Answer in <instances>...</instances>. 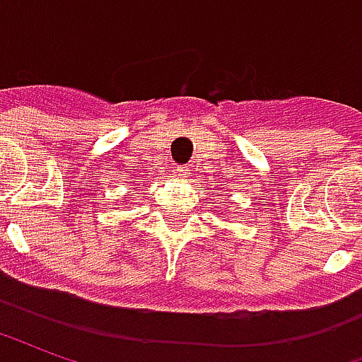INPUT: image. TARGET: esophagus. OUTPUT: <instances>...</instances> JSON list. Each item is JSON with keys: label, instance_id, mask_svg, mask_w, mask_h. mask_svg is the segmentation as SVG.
Returning <instances> with one entry per match:
<instances>
[{"label": "esophagus", "instance_id": "obj_1", "mask_svg": "<svg viewBox=\"0 0 362 362\" xmlns=\"http://www.w3.org/2000/svg\"><path fill=\"white\" fill-rule=\"evenodd\" d=\"M176 173H178V176H180V178H188L189 176L188 166H178V168H176Z\"/></svg>", "mask_w": 362, "mask_h": 362}]
</instances>
